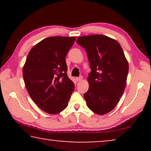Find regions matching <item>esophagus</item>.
<instances>
[{"instance_id":"1","label":"esophagus","mask_w":151,"mask_h":151,"mask_svg":"<svg viewBox=\"0 0 151 151\" xmlns=\"http://www.w3.org/2000/svg\"><path fill=\"white\" fill-rule=\"evenodd\" d=\"M83 79V77H82V76H80V77H78V78H76V80H77L78 82H79V81H81V80Z\"/></svg>"}]
</instances>
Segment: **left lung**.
Masks as SVG:
<instances>
[{"label": "left lung", "mask_w": 151, "mask_h": 151, "mask_svg": "<svg viewBox=\"0 0 151 151\" xmlns=\"http://www.w3.org/2000/svg\"><path fill=\"white\" fill-rule=\"evenodd\" d=\"M76 42L85 49L91 71L89 88L84 94L88 108L104 115L115 108L125 89L129 64L116 40L104 35L80 36Z\"/></svg>", "instance_id": "8db88e82"}]
</instances>
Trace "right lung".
Returning a JSON list of instances; mask_svg holds the SVG:
<instances>
[{"label":"right lung","instance_id":"obj_1","mask_svg":"<svg viewBox=\"0 0 151 151\" xmlns=\"http://www.w3.org/2000/svg\"><path fill=\"white\" fill-rule=\"evenodd\" d=\"M75 40V37H49L35 45L27 58L22 71L27 90L46 113L57 114L65 109L75 88L65 60Z\"/></svg>","mask_w":151,"mask_h":151}]
</instances>
